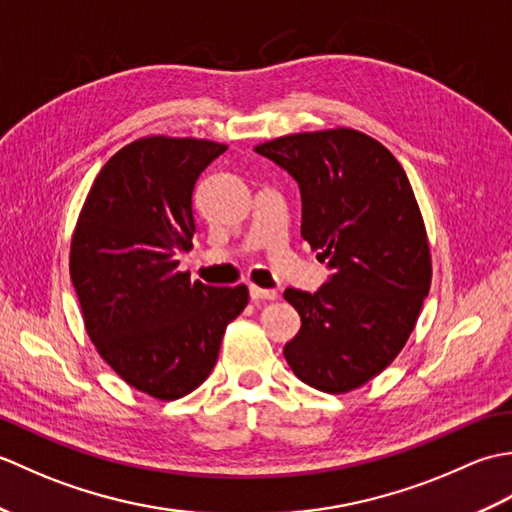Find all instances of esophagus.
I'll return each instance as SVG.
<instances>
[{
  "mask_svg": "<svg viewBox=\"0 0 512 512\" xmlns=\"http://www.w3.org/2000/svg\"><path fill=\"white\" fill-rule=\"evenodd\" d=\"M248 295L253 301H273L279 297L277 290H266V288H257V286H250L248 288Z\"/></svg>",
  "mask_w": 512,
  "mask_h": 512,
  "instance_id": "esophagus-1",
  "label": "esophagus"
}]
</instances>
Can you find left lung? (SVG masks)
<instances>
[{
    "label": "left lung",
    "instance_id": "1",
    "mask_svg": "<svg viewBox=\"0 0 512 512\" xmlns=\"http://www.w3.org/2000/svg\"><path fill=\"white\" fill-rule=\"evenodd\" d=\"M255 151L297 180L301 237L332 270L317 292H284L301 317L284 356L306 385L345 394L394 361L429 295L416 195L391 151L356 129L281 136Z\"/></svg>",
    "mask_w": 512,
    "mask_h": 512
}]
</instances>
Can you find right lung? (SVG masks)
Returning <instances> with one entry per match:
<instances>
[{
    "instance_id": "right-lung-1",
    "label": "right lung",
    "mask_w": 512,
    "mask_h": 512,
    "mask_svg": "<svg viewBox=\"0 0 512 512\" xmlns=\"http://www.w3.org/2000/svg\"><path fill=\"white\" fill-rule=\"evenodd\" d=\"M226 145L149 136L105 162L76 222L70 277L85 330L127 385L158 400L191 394L213 372L248 288L180 273L195 233L193 187Z\"/></svg>"
}]
</instances>
